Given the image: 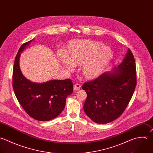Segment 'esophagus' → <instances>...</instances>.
<instances>
[{
  "label": "esophagus",
  "instance_id": "esophagus-1",
  "mask_svg": "<svg viewBox=\"0 0 153 153\" xmlns=\"http://www.w3.org/2000/svg\"><path fill=\"white\" fill-rule=\"evenodd\" d=\"M80 88H81V85H80L79 84H74V90H75V91L79 90Z\"/></svg>",
  "mask_w": 153,
  "mask_h": 153
}]
</instances>
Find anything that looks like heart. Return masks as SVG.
<instances>
[{
	"instance_id": "obj_1",
	"label": "heart",
	"mask_w": 153,
	"mask_h": 153,
	"mask_svg": "<svg viewBox=\"0 0 153 153\" xmlns=\"http://www.w3.org/2000/svg\"><path fill=\"white\" fill-rule=\"evenodd\" d=\"M113 57L111 50L100 42L78 41L70 46V58L65 54L60 55L63 65L73 70L75 65L82 66V72L88 78L99 75Z\"/></svg>"
}]
</instances>
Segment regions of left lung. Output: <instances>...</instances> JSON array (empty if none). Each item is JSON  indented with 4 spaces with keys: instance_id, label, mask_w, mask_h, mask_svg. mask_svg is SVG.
Returning a JSON list of instances; mask_svg holds the SVG:
<instances>
[{
    "instance_id": "1",
    "label": "left lung",
    "mask_w": 153,
    "mask_h": 153,
    "mask_svg": "<svg viewBox=\"0 0 153 153\" xmlns=\"http://www.w3.org/2000/svg\"><path fill=\"white\" fill-rule=\"evenodd\" d=\"M137 85L136 65L129 49L122 62L110 72L85 82V114L94 122L110 123L118 118L130 102Z\"/></svg>"
}]
</instances>
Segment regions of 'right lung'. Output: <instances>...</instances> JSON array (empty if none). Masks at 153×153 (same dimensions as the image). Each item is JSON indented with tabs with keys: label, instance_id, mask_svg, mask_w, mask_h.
I'll return each mask as SVG.
<instances>
[{
	"label": "right lung",
	"instance_id": "add662e5",
	"mask_svg": "<svg viewBox=\"0 0 153 153\" xmlns=\"http://www.w3.org/2000/svg\"><path fill=\"white\" fill-rule=\"evenodd\" d=\"M33 40L23 44L15 57L12 86L17 100L30 116L39 121H48L64 109L67 96L73 92V84L70 79L33 82L22 75L19 64L21 53Z\"/></svg>",
	"mask_w": 153,
	"mask_h": 153
}]
</instances>
